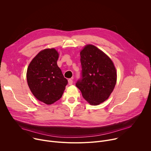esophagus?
<instances>
[{"label":"esophagus","mask_w":151,"mask_h":151,"mask_svg":"<svg viewBox=\"0 0 151 151\" xmlns=\"http://www.w3.org/2000/svg\"><path fill=\"white\" fill-rule=\"evenodd\" d=\"M68 83L69 85H72L73 84V79H69L68 80Z\"/></svg>","instance_id":"1"}]
</instances>
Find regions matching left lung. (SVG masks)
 <instances>
[{
  "instance_id": "1",
  "label": "left lung",
  "mask_w": 151,
  "mask_h": 151,
  "mask_svg": "<svg viewBox=\"0 0 151 151\" xmlns=\"http://www.w3.org/2000/svg\"><path fill=\"white\" fill-rule=\"evenodd\" d=\"M82 70L76 86L91 105L106 101L114 90L117 73L113 63L96 46L87 45L80 52Z\"/></svg>"
}]
</instances>
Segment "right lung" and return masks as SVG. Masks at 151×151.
Instances as JSON below:
<instances>
[{
	"mask_svg": "<svg viewBox=\"0 0 151 151\" xmlns=\"http://www.w3.org/2000/svg\"><path fill=\"white\" fill-rule=\"evenodd\" d=\"M58 53L53 48L40 52L27 70V82L34 96L50 105L59 100L68 81L57 65Z\"/></svg>",
	"mask_w": 151,
	"mask_h": 151,
	"instance_id": "obj_1",
	"label": "right lung"
}]
</instances>
